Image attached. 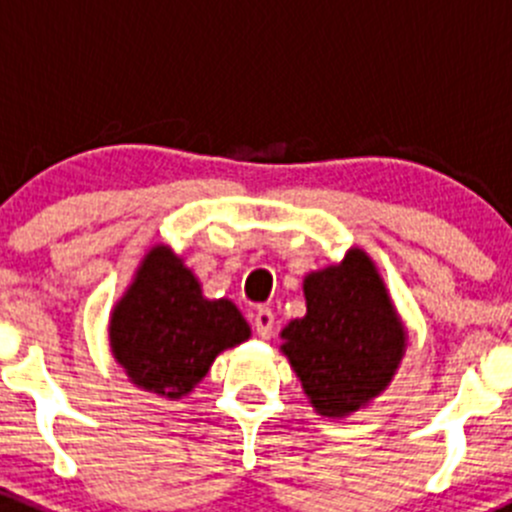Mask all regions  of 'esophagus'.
I'll return each instance as SVG.
<instances>
[{"mask_svg":"<svg viewBox=\"0 0 512 512\" xmlns=\"http://www.w3.org/2000/svg\"><path fill=\"white\" fill-rule=\"evenodd\" d=\"M252 322H255V332L260 334L262 339L272 337V329H275V314H272V309H267V307L257 309L255 319H252Z\"/></svg>","mask_w":512,"mask_h":512,"instance_id":"esophagus-1","label":"esophagus"}]
</instances>
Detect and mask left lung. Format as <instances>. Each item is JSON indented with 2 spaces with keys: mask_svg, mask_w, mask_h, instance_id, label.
<instances>
[{
  "mask_svg": "<svg viewBox=\"0 0 512 512\" xmlns=\"http://www.w3.org/2000/svg\"><path fill=\"white\" fill-rule=\"evenodd\" d=\"M307 314L282 329L287 356L319 416L364 409L394 379L406 354L404 322L374 260L352 247L337 265L304 277Z\"/></svg>",
  "mask_w": 512,
  "mask_h": 512,
  "instance_id": "1",
  "label": "left lung"
}]
</instances>
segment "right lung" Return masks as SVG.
<instances>
[{"instance_id": "add662e5", "label": "right lung", "mask_w": 512, "mask_h": 512, "mask_svg": "<svg viewBox=\"0 0 512 512\" xmlns=\"http://www.w3.org/2000/svg\"><path fill=\"white\" fill-rule=\"evenodd\" d=\"M250 334L240 309L225 297H205L195 272L168 245L143 255L108 322L111 354L128 381L168 401L188 396L215 356Z\"/></svg>"}]
</instances>
